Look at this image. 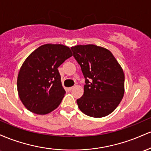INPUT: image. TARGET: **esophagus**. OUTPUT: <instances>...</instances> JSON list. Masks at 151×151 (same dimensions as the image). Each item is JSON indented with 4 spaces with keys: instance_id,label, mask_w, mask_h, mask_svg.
Instances as JSON below:
<instances>
[{
    "instance_id": "obj_1",
    "label": "esophagus",
    "mask_w": 151,
    "mask_h": 151,
    "mask_svg": "<svg viewBox=\"0 0 151 151\" xmlns=\"http://www.w3.org/2000/svg\"><path fill=\"white\" fill-rule=\"evenodd\" d=\"M73 88H74V86H71V87H69L67 89H68V91H71V90L73 89Z\"/></svg>"
}]
</instances>
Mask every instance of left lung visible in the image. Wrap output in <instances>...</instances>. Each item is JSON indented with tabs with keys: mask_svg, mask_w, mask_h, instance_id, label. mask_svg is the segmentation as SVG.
I'll return each mask as SVG.
<instances>
[{
	"mask_svg": "<svg viewBox=\"0 0 151 151\" xmlns=\"http://www.w3.org/2000/svg\"><path fill=\"white\" fill-rule=\"evenodd\" d=\"M85 78L84 93L78 107L86 115L101 118L114 111L124 97V71L106 48L85 45L71 47Z\"/></svg>",
	"mask_w": 151,
	"mask_h": 151,
	"instance_id": "left-lung-1",
	"label": "left lung"
}]
</instances>
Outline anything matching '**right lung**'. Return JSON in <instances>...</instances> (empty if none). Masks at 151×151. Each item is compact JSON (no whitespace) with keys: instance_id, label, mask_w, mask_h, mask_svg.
I'll return each instance as SVG.
<instances>
[{"instance_id":"1","label":"right lung","mask_w":151,"mask_h":151,"mask_svg":"<svg viewBox=\"0 0 151 151\" xmlns=\"http://www.w3.org/2000/svg\"><path fill=\"white\" fill-rule=\"evenodd\" d=\"M72 56L69 47L45 44L26 58L19 71L17 87L27 110L45 115L58 108L65 94L58 68Z\"/></svg>"}]
</instances>
